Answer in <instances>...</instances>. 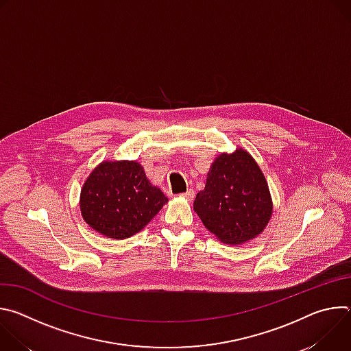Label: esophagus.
Wrapping results in <instances>:
<instances>
[{
	"label": "esophagus",
	"instance_id": "esophagus-1",
	"mask_svg": "<svg viewBox=\"0 0 351 351\" xmlns=\"http://www.w3.org/2000/svg\"><path fill=\"white\" fill-rule=\"evenodd\" d=\"M179 197H182V198H186V199H189V202H191V199L194 198V191H193L191 189H189L187 191H184V193H180V194H179Z\"/></svg>",
	"mask_w": 351,
	"mask_h": 351
}]
</instances>
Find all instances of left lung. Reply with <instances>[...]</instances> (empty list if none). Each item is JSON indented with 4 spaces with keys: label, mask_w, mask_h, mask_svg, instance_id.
I'll return each mask as SVG.
<instances>
[{
    "label": "left lung",
    "mask_w": 351,
    "mask_h": 351,
    "mask_svg": "<svg viewBox=\"0 0 351 351\" xmlns=\"http://www.w3.org/2000/svg\"><path fill=\"white\" fill-rule=\"evenodd\" d=\"M194 211L223 243L240 244L260 234L271 219L272 202L253 157L241 148L217 157L206 189L195 195Z\"/></svg>",
    "instance_id": "1"
}]
</instances>
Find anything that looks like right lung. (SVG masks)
Segmentation results:
<instances>
[{
    "label": "right lung",
    "instance_id": "right-lung-1",
    "mask_svg": "<svg viewBox=\"0 0 351 351\" xmlns=\"http://www.w3.org/2000/svg\"><path fill=\"white\" fill-rule=\"evenodd\" d=\"M168 203L165 194L148 182L134 161L98 165L80 194L84 221L111 239H128L140 232Z\"/></svg>",
    "mask_w": 351,
    "mask_h": 351
}]
</instances>
